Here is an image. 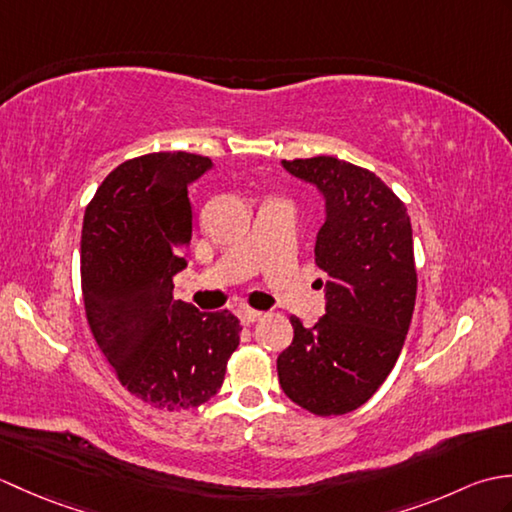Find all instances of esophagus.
<instances>
[{
	"instance_id": "1",
	"label": "esophagus",
	"mask_w": 512,
	"mask_h": 512,
	"mask_svg": "<svg viewBox=\"0 0 512 512\" xmlns=\"http://www.w3.org/2000/svg\"><path fill=\"white\" fill-rule=\"evenodd\" d=\"M262 317H264L262 310H253V308H242V310H239V319H242L244 325L255 323V321H259Z\"/></svg>"
}]
</instances>
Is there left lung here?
I'll list each match as a JSON object with an SVG mask.
<instances>
[{
	"label": "left lung",
	"mask_w": 512,
	"mask_h": 512,
	"mask_svg": "<svg viewBox=\"0 0 512 512\" xmlns=\"http://www.w3.org/2000/svg\"><path fill=\"white\" fill-rule=\"evenodd\" d=\"M325 204L314 244L325 314L277 358L284 394L317 416L354 411L394 369L416 306L413 235L405 204L376 173L319 156L281 160Z\"/></svg>",
	"instance_id": "obj_1"
}]
</instances>
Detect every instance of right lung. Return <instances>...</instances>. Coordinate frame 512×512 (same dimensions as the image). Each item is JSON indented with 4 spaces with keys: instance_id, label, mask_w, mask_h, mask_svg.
Segmentation results:
<instances>
[{
    "instance_id": "obj_1",
    "label": "right lung",
    "mask_w": 512,
    "mask_h": 512,
    "mask_svg": "<svg viewBox=\"0 0 512 512\" xmlns=\"http://www.w3.org/2000/svg\"><path fill=\"white\" fill-rule=\"evenodd\" d=\"M211 169V158L184 151L127 160L83 217L81 286L94 339L134 396L167 411L220 391L242 330L228 310L173 299L193 231L189 187Z\"/></svg>"
}]
</instances>
